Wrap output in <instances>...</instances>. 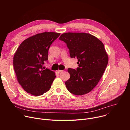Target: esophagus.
Here are the masks:
<instances>
[{
  "label": "esophagus",
  "mask_w": 130,
  "mask_h": 130,
  "mask_svg": "<svg viewBox=\"0 0 130 130\" xmlns=\"http://www.w3.org/2000/svg\"><path fill=\"white\" fill-rule=\"evenodd\" d=\"M63 71V70H58V72H62Z\"/></svg>",
  "instance_id": "esophagus-1"
}]
</instances>
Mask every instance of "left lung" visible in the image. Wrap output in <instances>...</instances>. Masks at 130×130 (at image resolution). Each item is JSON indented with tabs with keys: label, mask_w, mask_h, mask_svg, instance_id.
<instances>
[{
	"label": "left lung",
	"mask_w": 130,
	"mask_h": 130,
	"mask_svg": "<svg viewBox=\"0 0 130 130\" xmlns=\"http://www.w3.org/2000/svg\"><path fill=\"white\" fill-rule=\"evenodd\" d=\"M59 39L67 44L70 57L78 60L77 70L68 69L70 77L65 82L67 89L76 95L88 93L98 83L108 63L103 44L86 33H64Z\"/></svg>",
	"instance_id": "obj_1"
}]
</instances>
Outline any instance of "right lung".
Wrapping results in <instances>:
<instances>
[{
    "mask_svg": "<svg viewBox=\"0 0 130 130\" xmlns=\"http://www.w3.org/2000/svg\"><path fill=\"white\" fill-rule=\"evenodd\" d=\"M60 33L45 32L24 40L16 51L13 66L17 81L28 93L39 96L48 91L56 77L55 73L43 68L48 60L51 44Z\"/></svg>",
    "mask_w": 130,
    "mask_h": 130,
    "instance_id": "add662e5",
    "label": "right lung"
}]
</instances>
